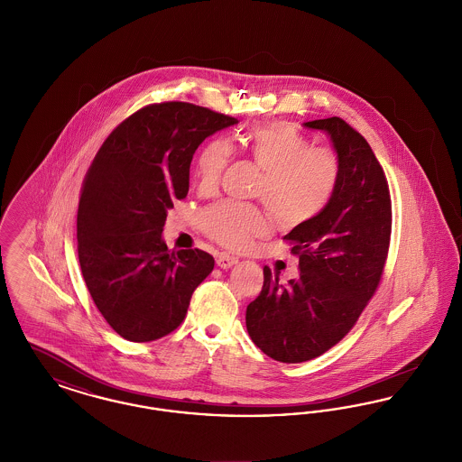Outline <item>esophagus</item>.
Here are the masks:
<instances>
[{"label":"esophagus","instance_id":"esophagus-1","mask_svg":"<svg viewBox=\"0 0 462 462\" xmlns=\"http://www.w3.org/2000/svg\"><path fill=\"white\" fill-rule=\"evenodd\" d=\"M237 262H239V258H236V256L228 254V253H220V254L217 256V264H218L220 268H230V266H234Z\"/></svg>","mask_w":462,"mask_h":462}]
</instances>
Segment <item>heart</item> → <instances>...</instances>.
<instances>
[{"label":"heart","instance_id":"obj_1","mask_svg":"<svg viewBox=\"0 0 462 462\" xmlns=\"http://www.w3.org/2000/svg\"><path fill=\"white\" fill-rule=\"evenodd\" d=\"M242 145L263 171L256 196L270 206L277 220L287 226L301 225L319 217L334 198L341 166L328 149H315L294 126L272 123L254 126L242 136ZM234 154L226 138L209 140L196 161L199 189L213 192ZM202 230L232 249H244L256 237L270 232V213L254 204L221 200L200 215Z\"/></svg>","mask_w":462,"mask_h":462}]
</instances>
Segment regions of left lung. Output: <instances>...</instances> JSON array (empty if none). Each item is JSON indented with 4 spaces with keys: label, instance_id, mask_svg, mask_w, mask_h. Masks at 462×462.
Instances as JSON below:
<instances>
[{
    "label": "left lung",
    "instance_id": "obj_1",
    "mask_svg": "<svg viewBox=\"0 0 462 462\" xmlns=\"http://www.w3.org/2000/svg\"><path fill=\"white\" fill-rule=\"evenodd\" d=\"M305 126L329 134L339 185L319 217L284 237L300 275L281 284L264 266L262 292L245 310L253 343L286 364L311 360L350 332L381 281L392 234L388 181L367 140L341 117Z\"/></svg>",
    "mask_w": 462,
    "mask_h": 462
}]
</instances>
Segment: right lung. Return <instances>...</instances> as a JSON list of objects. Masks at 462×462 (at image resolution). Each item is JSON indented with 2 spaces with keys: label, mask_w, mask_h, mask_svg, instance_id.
Segmentation results:
<instances>
[{
  "label": "right lung",
  "mask_w": 462,
  "mask_h": 462,
  "mask_svg": "<svg viewBox=\"0 0 462 462\" xmlns=\"http://www.w3.org/2000/svg\"><path fill=\"white\" fill-rule=\"evenodd\" d=\"M236 117L185 102L136 110L95 155L78 208V256L89 294L112 329L133 343L159 339L183 322L215 260L170 251L168 211L187 198L194 152Z\"/></svg>",
  "instance_id": "add662e5"
}]
</instances>
